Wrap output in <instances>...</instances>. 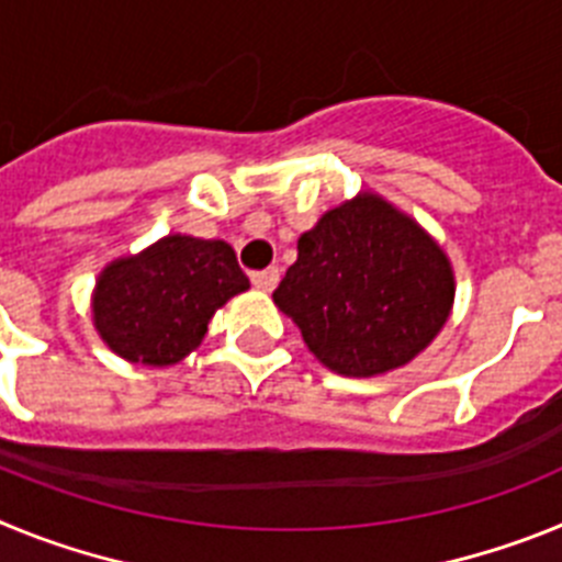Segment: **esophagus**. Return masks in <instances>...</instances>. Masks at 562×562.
Returning <instances> with one entry per match:
<instances>
[{
	"mask_svg": "<svg viewBox=\"0 0 562 562\" xmlns=\"http://www.w3.org/2000/svg\"><path fill=\"white\" fill-rule=\"evenodd\" d=\"M278 278H281L278 267H267V270L252 272V286H258V290H265V292H272L278 286Z\"/></svg>",
	"mask_w": 562,
	"mask_h": 562,
	"instance_id": "34e87169",
	"label": "esophagus"
}]
</instances>
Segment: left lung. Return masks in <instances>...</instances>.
I'll list each match as a JSON object with an SVG mask.
<instances>
[{
	"mask_svg": "<svg viewBox=\"0 0 562 562\" xmlns=\"http://www.w3.org/2000/svg\"><path fill=\"white\" fill-rule=\"evenodd\" d=\"M453 295V267L434 236L360 191L297 238V261L272 301L326 369L376 376L428 349Z\"/></svg>",
	"mask_w": 562,
	"mask_h": 562,
	"instance_id": "left-lung-1",
	"label": "left lung"
}]
</instances>
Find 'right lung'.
I'll return each mask as SVG.
<instances>
[{
	"instance_id": "add662e5",
	"label": "right lung",
	"mask_w": 562,
	"mask_h": 562,
	"mask_svg": "<svg viewBox=\"0 0 562 562\" xmlns=\"http://www.w3.org/2000/svg\"><path fill=\"white\" fill-rule=\"evenodd\" d=\"M250 290L222 238L173 236L103 267L92 292V324L117 357L173 366L205 337L213 312Z\"/></svg>"
}]
</instances>
